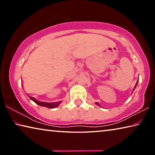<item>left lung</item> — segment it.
Segmentation results:
<instances>
[{"instance_id": "1", "label": "left lung", "mask_w": 155, "mask_h": 155, "mask_svg": "<svg viewBox=\"0 0 155 155\" xmlns=\"http://www.w3.org/2000/svg\"><path fill=\"white\" fill-rule=\"evenodd\" d=\"M138 81H139V80H137V83H136V84H135V87H134V89H133V91L135 90V87H136V86H137V83H138ZM133 93V92H132ZM96 103V104H97V105L98 106H99V107H101L100 106V104H99V103Z\"/></svg>"}]
</instances>
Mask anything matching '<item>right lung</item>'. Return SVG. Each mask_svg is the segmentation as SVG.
I'll return each instance as SVG.
<instances>
[{"instance_id": "1", "label": "right lung", "mask_w": 155, "mask_h": 155, "mask_svg": "<svg viewBox=\"0 0 155 155\" xmlns=\"http://www.w3.org/2000/svg\"><path fill=\"white\" fill-rule=\"evenodd\" d=\"M28 96L29 97L31 101H33L34 103H35L37 104H38V105H40L41 107H45L49 109L55 108V107H58L61 103V101L54 102V103H46V102H41V101H38V100H36L34 97L30 96Z\"/></svg>"}]
</instances>
